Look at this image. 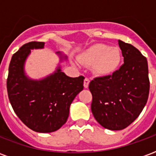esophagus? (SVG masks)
I'll use <instances>...</instances> for the list:
<instances>
[{"instance_id":"esophagus-1","label":"esophagus","mask_w":156,"mask_h":156,"mask_svg":"<svg viewBox=\"0 0 156 156\" xmlns=\"http://www.w3.org/2000/svg\"><path fill=\"white\" fill-rule=\"evenodd\" d=\"M89 83H90V80H89V78H85L84 81H83V86H84L85 88H88V84H89Z\"/></svg>"}]
</instances>
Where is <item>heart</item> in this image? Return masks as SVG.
<instances>
[{
  "instance_id": "b5f03b06",
  "label": "heart",
  "mask_w": 156,
  "mask_h": 156,
  "mask_svg": "<svg viewBox=\"0 0 156 156\" xmlns=\"http://www.w3.org/2000/svg\"><path fill=\"white\" fill-rule=\"evenodd\" d=\"M78 61L83 64L92 65L96 74L108 76L117 71L119 67L120 50L117 47H108L104 43H98L80 55Z\"/></svg>"
}]
</instances>
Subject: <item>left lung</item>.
<instances>
[{
	"label": "left lung",
	"instance_id": "1",
	"mask_svg": "<svg viewBox=\"0 0 156 156\" xmlns=\"http://www.w3.org/2000/svg\"><path fill=\"white\" fill-rule=\"evenodd\" d=\"M124 64L112 75L94 78L89 83L91 110L105 129L121 130L140 115L150 92L148 62L137 48L119 40Z\"/></svg>",
	"mask_w": 156,
	"mask_h": 156
}]
</instances>
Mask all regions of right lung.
<instances>
[{
  "label": "right lung",
  "instance_id": "obj_1",
  "mask_svg": "<svg viewBox=\"0 0 156 156\" xmlns=\"http://www.w3.org/2000/svg\"><path fill=\"white\" fill-rule=\"evenodd\" d=\"M44 42L26 43L13 54L9 65L6 88L16 115L29 129L39 133H51L67 122L69 108L83 88V76L70 78L60 67L47 78L33 80L27 77L24 64L31 49L43 48ZM60 61L67 59L60 51Z\"/></svg>",
  "mask_w": 156,
  "mask_h": 156
}]
</instances>
